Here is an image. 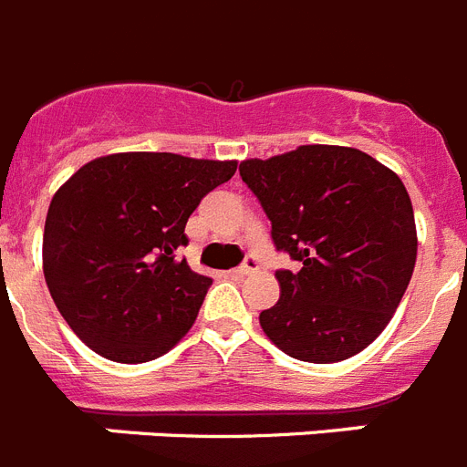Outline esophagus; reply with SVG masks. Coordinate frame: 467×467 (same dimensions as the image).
<instances>
[{"label": "esophagus", "instance_id": "obj_1", "mask_svg": "<svg viewBox=\"0 0 467 467\" xmlns=\"http://www.w3.org/2000/svg\"><path fill=\"white\" fill-rule=\"evenodd\" d=\"M254 272H257V262H254L253 257H248V260L243 262L238 269H234V274H236V276H248V274H254Z\"/></svg>", "mask_w": 467, "mask_h": 467}]
</instances>
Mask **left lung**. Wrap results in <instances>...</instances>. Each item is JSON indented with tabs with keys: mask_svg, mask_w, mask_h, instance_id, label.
Wrapping results in <instances>:
<instances>
[{
	"mask_svg": "<svg viewBox=\"0 0 467 467\" xmlns=\"http://www.w3.org/2000/svg\"><path fill=\"white\" fill-rule=\"evenodd\" d=\"M278 250L300 272H276L281 297L260 314L288 357L336 364L366 349L392 321L418 254L404 182L368 153L309 143L241 162Z\"/></svg>",
	"mask_w": 467,
	"mask_h": 467,
	"instance_id": "1",
	"label": "left lung"
}]
</instances>
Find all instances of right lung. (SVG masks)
Instances as JSON below:
<instances>
[{"mask_svg": "<svg viewBox=\"0 0 467 467\" xmlns=\"http://www.w3.org/2000/svg\"><path fill=\"white\" fill-rule=\"evenodd\" d=\"M236 167L130 150L94 158L56 191L44 222V281L87 348L143 364L189 333L213 281L174 253L189 243L186 222L202 195Z\"/></svg>", "mask_w": 467, "mask_h": 467, "instance_id": "obj_1", "label": "right lung"}]
</instances>
